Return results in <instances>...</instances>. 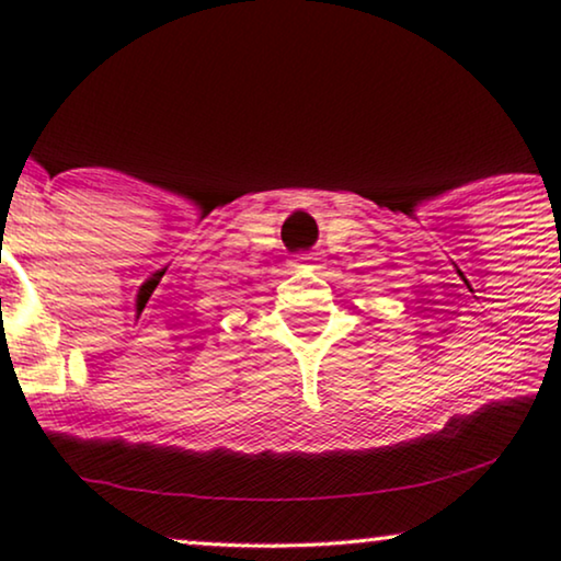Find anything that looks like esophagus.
I'll return each mask as SVG.
<instances>
[{"label": "esophagus", "instance_id": "obj_1", "mask_svg": "<svg viewBox=\"0 0 561 561\" xmlns=\"http://www.w3.org/2000/svg\"><path fill=\"white\" fill-rule=\"evenodd\" d=\"M298 260H301V263H304V260H311V257H306V255H301V257H298Z\"/></svg>", "mask_w": 561, "mask_h": 561}]
</instances>
